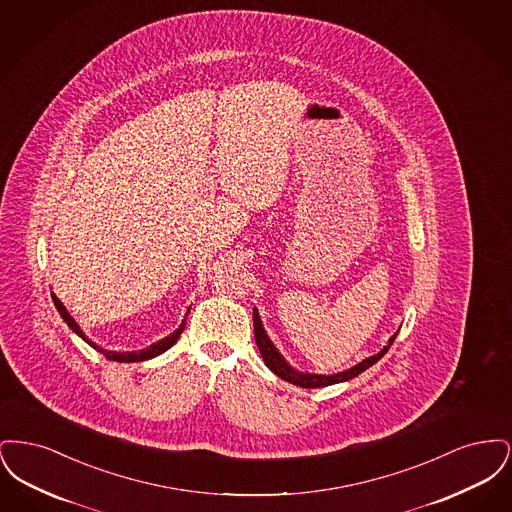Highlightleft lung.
<instances>
[{
	"instance_id": "obj_1",
	"label": "left lung",
	"mask_w": 512,
	"mask_h": 512,
	"mask_svg": "<svg viewBox=\"0 0 512 512\" xmlns=\"http://www.w3.org/2000/svg\"><path fill=\"white\" fill-rule=\"evenodd\" d=\"M253 328H255V341H257V347H259V353H261L265 365H267L278 378L290 382L293 386L307 388V390H311V388H324V386H332V384H340V382H347V380L359 376L361 372H365L366 368H370L374 363H378V361L388 353V349H390L391 343L395 340V336L399 334V330H397V332L391 336L390 340H388V345H386L382 351H378L376 355H372V357H368L365 361H361L359 365L351 366V368H347V370H343V372H336V374H313V372H299V370H295V368L282 357V353L274 347V343L268 338L267 330H265V326H263V320L259 317V311H257V309H253Z\"/></svg>"
}]
</instances>
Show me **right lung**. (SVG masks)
<instances>
[{
  "label": "right lung",
  "mask_w": 512,
  "mask_h": 512,
  "mask_svg": "<svg viewBox=\"0 0 512 512\" xmlns=\"http://www.w3.org/2000/svg\"><path fill=\"white\" fill-rule=\"evenodd\" d=\"M51 299H53L55 309L59 311L61 318L67 322V326L73 330L76 336H80V338L86 341L88 345H92V347H94L96 351H99L105 359H109V361H117V363H140V361H149V359H153V357H157V355L165 353L167 349H171L172 345H174V343L178 341V338H180V334H182V330H184V326H186V318H188V313H190V309H188V313H186V317L182 320V324H180L172 334H169L167 338L155 341V343H151L149 347H146V349H140V351H124V353H119V351H107V349H103V347L96 345L94 341L88 340V336L80 330V326H78V324H76V320L71 317V313L65 309V305L59 301V297H57L55 293H51Z\"/></svg>",
  "instance_id": "right-lung-1"
}]
</instances>
